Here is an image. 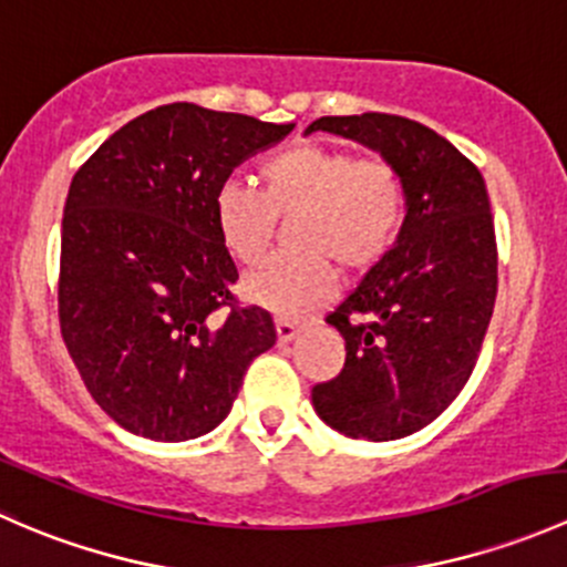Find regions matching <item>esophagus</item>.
<instances>
[{
  "label": "esophagus",
  "mask_w": 567,
  "mask_h": 567,
  "mask_svg": "<svg viewBox=\"0 0 567 567\" xmlns=\"http://www.w3.org/2000/svg\"><path fill=\"white\" fill-rule=\"evenodd\" d=\"M277 326V340L279 342H290L301 329H305V320H293V318H277L274 320Z\"/></svg>",
  "instance_id": "1"
}]
</instances>
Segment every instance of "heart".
<instances>
[{
    "instance_id": "b5f03b06",
    "label": "heart",
    "mask_w": 567,
    "mask_h": 567,
    "mask_svg": "<svg viewBox=\"0 0 567 567\" xmlns=\"http://www.w3.org/2000/svg\"><path fill=\"white\" fill-rule=\"evenodd\" d=\"M260 192L225 183L214 199L221 247L244 266L271 249L277 216H296V257H274L244 279V296L279 316H299L334 293V266L364 271L375 266L405 219V181L381 156L357 158L326 145H293L257 169Z\"/></svg>"
}]
</instances>
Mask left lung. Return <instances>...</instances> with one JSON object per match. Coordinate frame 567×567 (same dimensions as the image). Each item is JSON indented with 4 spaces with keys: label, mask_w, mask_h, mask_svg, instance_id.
Wrapping results in <instances>:
<instances>
[{
    "label": "left lung",
    "mask_w": 567,
    "mask_h": 567,
    "mask_svg": "<svg viewBox=\"0 0 567 567\" xmlns=\"http://www.w3.org/2000/svg\"><path fill=\"white\" fill-rule=\"evenodd\" d=\"M348 136L400 169L409 214L394 247L326 316L346 364L312 386L326 425L392 442L431 425L466 386L496 301V236L480 169L416 120L364 112L307 128Z\"/></svg>",
    "instance_id": "left-lung-1"
}]
</instances>
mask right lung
<instances>
[{"label":"right lung","mask_w":567,"mask_h":567,"mask_svg":"<svg viewBox=\"0 0 567 567\" xmlns=\"http://www.w3.org/2000/svg\"><path fill=\"white\" fill-rule=\"evenodd\" d=\"M293 125L197 104L140 114L73 175L56 310L95 403L125 431L186 442L233 409L251 359L277 342L214 225L216 192Z\"/></svg>","instance_id":"1"}]
</instances>
